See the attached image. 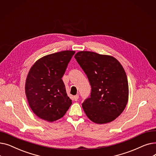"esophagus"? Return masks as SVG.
<instances>
[{
	"label": "esophagus",
	"mask_w": 156,
	"mask_h": 156,
	"mask_svg": "<svg viewBox=\"0 0 156 156\" xmlns=\"http://www.w3.org/2000/svg\"><path fill=\"white\" fill-rule=\"evenodd\" d=\"M78 98H79V95H75L73 97V99L75 100V101H77L78 99Z\"/></svg>",
	"instance_id": "34e87169"
}]
</instances>
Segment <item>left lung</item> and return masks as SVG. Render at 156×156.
Here are the masks:
<instances>
[{
    "mask_svg": "<svg viewBox=\"0 0 156 156\" xmlns=\"http://www.w3.org/2000/svg\"><path fill=\"white\" fill-rule=\"evenodd\" d=\"M75 58L87 75L91 94L82 104L87 117L97 124L112 121L124 111L128 99L125 69L114 57L80 51Z\"/></svg>",
    "mask_w": 156,
    "mask_h": 156,
    "instance_id": "1",
    "label": "left lung"
}]
</instances>
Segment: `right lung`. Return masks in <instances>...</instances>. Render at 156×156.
Listing matches in <instances>:
<instances>
[{"instance_id":"1","label":"right lung","mask_w":156,"mask_h":156,"mask_svg":"<svg viewBox=\"0 0 156 156\" xmlns=\"http://www.w3.org/2000/svg\"><path fill=\"white\" fill-rule=\"evenodd\" d=\"M75 53L64 51L45 55L30 69L25 93L30 108L40 118L56 121L63 117L71 105L62 77Z\"/></svg>"}]
</instances>
